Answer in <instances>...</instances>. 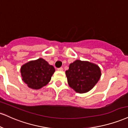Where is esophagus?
I'll return each mask as SVG.
<instances>
[{
    "label": "esophagus",
    "mask_w": 128,
    "mask_h": 128,
    "mask_svg": "<svg viewBox=\"0 0 128 128\" xmlns=\"http://www.w3.org/2000/svg\"><path fill=\"white\" fill-rule=\"evenodd\" d=\"M57 70L58 71H62L63 70V68H62V67H60V68H57Z\"/></svg>",
    "instance_id": "34e87169"
}]
</instances>
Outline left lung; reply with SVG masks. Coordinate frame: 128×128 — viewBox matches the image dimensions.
Here are the masks:
<instances>
[{
	"label": "left lung",
	"instance_id": "1",
	"mask_svg": "<svg viewBox=\"0 0 128 128\" xmlns=\"http://www.w3.org/2000/svg\"><path fill=\"white\" fill-rule=\"evenodd\" d=\"M66 74L70 87L78 93L83 94L91 90L97 84L101 72L96 64L78 60L71 63Z\"/></svg>",
	"mask_w": 128,
	"mask_h": 128
}]
</instances>
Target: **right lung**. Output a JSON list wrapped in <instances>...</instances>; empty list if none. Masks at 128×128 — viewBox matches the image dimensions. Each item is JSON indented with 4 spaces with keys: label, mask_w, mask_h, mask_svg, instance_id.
<instances>
[{
    "label": "right lung",
    "mask_w": 128,
    "mask_h": 128,
    "mask_svg": "<svg viewBox=\"0 0 128 128\" xmlns=\"http://www.w3.org/2000/svg\"><path fill=\"white\" fill-rule=\"evenodd\" d=\"M55 71L54 67L43 58L29 61L21 67L22 80L33 89H40L46 85Z\"/></svg>",
    "instance_id": "1"
}]
</instances>
